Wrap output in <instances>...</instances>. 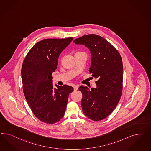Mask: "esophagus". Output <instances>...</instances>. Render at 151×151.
Masks as SVG:
<instances>
[{"label":"esophagus","instance_id":"1","mask_svg":"<svg viewBox=\"0 0 151 151\" xmlns=\"http://www.w3.org/2000/svg\"><path fill=\"white\" fill-rule=\"evenodd\" d=\"M78 87H79V85H75V86H73V90H74V91H76V90H78Z\"/></svg>","mask_w":151,"mask_h":151}]
</instances>
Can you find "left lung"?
I'll return each mask as SVG.
<instances>
[{
    "mask_svg": "<svg viewBox=\"0 0 151 151\" xmlns=\"http://www.w3.org/2000/svg\"><path fill=\"white\" fill-rule=\"evenodd\" d=\"M76 44L85 45L90 51L89 72L97 79L96 88L80 86L83 114L93 121L109 116L120 100L122 91L123 64L119 51L104 37L88 34L76 39Z\"/></svg>",
    "mask_w": 151,
    "mask_h": 151,
    "instance_id": "left-lung-1",
    "label": "left lung"
}]
</instances>
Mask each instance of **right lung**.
<instances>
[{
  "mask_svg": "<svg viewBox=\"0 0 151 151\" xmlns=\"http://www.w3.org/2000/svg\"><path fill=\"white\" fill-rule=\"evenodd\" d=\"M73 37L46 39L37 42L24 60L22 68L23 92L28 105L37 119L53 124L63 117L73 87L54 88L52 73L57 69L61 52Z\"/></svg>",
  "mask_w": 151,
  "mask_h": 151,
  "instance_id": "obj_1",
  "label": "right lung"
}]
</instances>
